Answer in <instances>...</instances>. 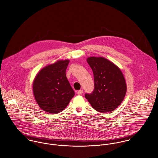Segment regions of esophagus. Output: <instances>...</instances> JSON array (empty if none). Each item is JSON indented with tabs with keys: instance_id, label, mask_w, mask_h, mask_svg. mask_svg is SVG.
<instances>
[{
	"instance_id": "34e87169",
	"label": "esophagus",
	"mask_w": 158,
	"mask_h": 158,
	"mask_svg": "<svg viewBox=\"0 0 158 158\" xmlns=\"http://www.w3.org/2000/svg\"><path fill=\"white\" fill-rule=\"evenodd\" d=\"M83 93V90H81H81H79L77 92V94H78V95H81Z\"/></svg>"
}]
</instances>
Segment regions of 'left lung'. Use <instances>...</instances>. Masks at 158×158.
Wrapping results in <instances>:
<instances>
[{
    "label": "left lung",
    "mask_w": 158,
    "mask_h": 158,
    "mask_svg": "<svg viewBox=\"0 0 158 158\" xmlns=\"http://www.w3.org/2000/svg\"><path fill=\"white\" fill-rule=\"evenodd\" d=\"M94 77V90L85 97L92 107L102 113L116 109L124 100L127 90L120 69L107 59L91 57L87 59Z\"/></svg>",
    "instance_id": "8db88e82"
}]
</instances>
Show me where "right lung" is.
Masks as SVG:
<instances>
[{"label": "right lung", "instance_id": "1", "mask_svg": "<svg viewBox=\"0 0 158 158\" xmlns=\"http://www.w3.org/2000/svg\"><path fill=\"white\" fill-rule=\"evenodd\" d=\"M69 60H59L40 71L33 82V93L39 107L56 114L69 103L75 92L68 81L66 70Z\"/></svg>", "mask_w": 158, "mask_h": 158}]
</instances>
